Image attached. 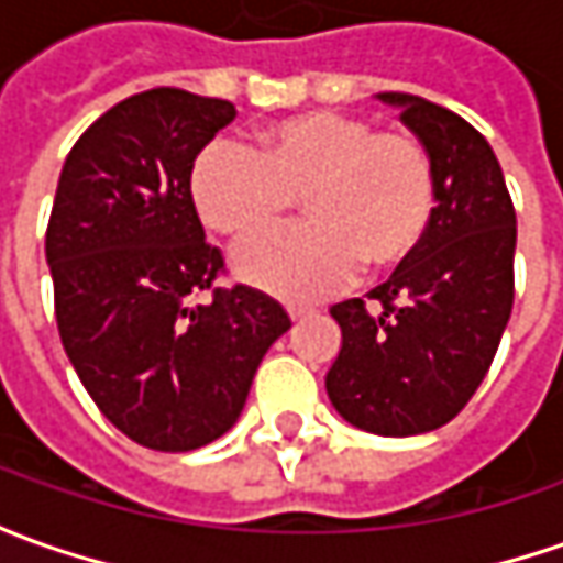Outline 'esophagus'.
I'll list each match as a JSON object with an SVG mask.
<instances>
[{"label": "esophagus", "instance_id": "esophagus-1", "mask_svg": "<svg viewBox=\"0 0 563 563\" xmlns=\"http://www.w3.org/2000/svg\"><path fill=\"white\" fill-rule=\"evenodd\" d=\"M313 313V307H300V303H291V307H288V316H291L294 322H297V319H303V316H310Z\"/></svg>", "mask_w": 563, "mask_h": 563}]
</instances>
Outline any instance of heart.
I'll use <instances>...</instances> for the list:
<instances>
[{
	"label": "heart",
	"mask_w": 563,
	"mask_h": 563,
	"mask_svg": "<svg viewBox=\"0 0 563 563\" xmlns=\"http://www.w3.org/2000/svg\"><path fill=\"white\" fill-rule=\"evenodd\" d=\"M190 200L209 231L250 238L275 225L294 200L307 222L253 238L238 275L263 291L307 300L363 272L404 266L435 216V163L410 131L341 112H303L269 124L256 153L206 143L190 165Z\"/></svg>",
	"instance_id": "heart-1"
}]
</instances>
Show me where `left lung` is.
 <instances>
[{"label": "left lung", "mask_w": 563, "mask_h": 563, "mask_svg": "<svg viewBox=\"0 0 563 563\" xmlns=\"http://www.w3.org/2000/svg\"><path fill=\"white\" fill-rule=\"evenodd\" d=\"M435 163V216L420 250L366 300L332 307L341 351L325 376L335 410L373 435L454 420L495 360L514 307L517 212L488 141L451 109L378 93Z\"/></svg>", "instance_id": "left-lung-1"}]
</instances>
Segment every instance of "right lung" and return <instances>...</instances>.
Returning a JSON list of instances; mask_svg holds the SVG:
<instances>
[{"instance_id": "right-lung-1", "label": "right lung", "mask_w": 563, "mask_h": 563, "mask_svg": "<svg viewBox=\"0 0 563 563\" xmlns=\"http://www.w3.org/2000/svg\"><path fill=\"white\" fill-rule=\"evenodd\" d=\"M231 119L228 99L178 87L121 99L71 146L46 228L65 354L102 417L153 451L225 435L291 329L266 294L216 285L225 260L190 200V165Z\"/></svg>"}]
</instances>
